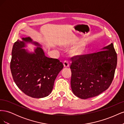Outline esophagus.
<instances>
[{
	"label": "esophagus",
	"mask_w": 124,
	"mask_h": 124,
	"mask_svg": "<svg viewBox=\"0 0 124 124\" xmlns=\"http://www.w3.org/2000/svg\"><path fill=\"white\" fill-rule=\"evenodd\" d=\"M63 66H64L65 67H68L69 66V63L68 61L66 60V61L63 62Z\"/></svg>",
	"instance_id": "34e87169"
}]
</instances>
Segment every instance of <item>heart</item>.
I'll return each mask as SVG.
<instances>
[{"label": "heart", "mask_w": 124, "mask_h": 124, "mask_svg": "<svg viewBox=\"0 0 124 124\" xmlns=\"http://www.w3.org/2000/svg\"><path fill=\"white\" fill-rule=\"evenodd\" d=\"M84 50V46L82 44H79L75 47L70 51L71 55H78L81 54Z\"/></svg>", "instance_id": "heart-1"}]
</instances>
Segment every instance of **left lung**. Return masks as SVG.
<instances>
[{
    "label": "left lung",
    "instance_id": "1",
    "mask_svg": "<svg viewBox=\"0 0 124 124\" xmlns=\"http://www.w3.org/2000/svg\"><path fill=\"white\" fill-rule=\"evenodd\" d=\"M117 59L113 43L102 51L71 57V87L74 94L85 99L107 90L113 80Z\"/></svg>",
    "mask_w": 124,
    "mask_h": 124
}]
</instances>
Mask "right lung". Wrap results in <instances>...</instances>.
<instances>
[{
  "label": "right lung",
  "instance_id": "1",
  "mask_svg": "<svg viewBox=\"0 0 124 124\" xmlns=\"http://www.w3.org/2000/svg\"><path fill=\"white\" fill-rule=\"evenodd\" d=\"M17 40L13 44L10 69L13 80L17 87L26 95L35 98L49 95L54 81L63 67L58 59L46 56L43 50L37 47L34 53H29L24 48L25 42H32L29 37Z\"/></svg>",
  "mask_w": 124,
  "mask_h": 124
}]
</instances>
